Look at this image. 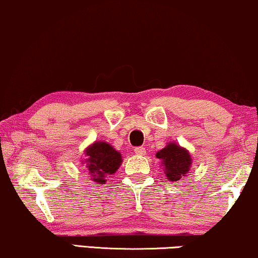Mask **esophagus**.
I'll list each match as a JSON object with an SVG mask.
<instances>
[{"mask_svg": "<svg viewBox=\"0 0 258 258\" xmlns=\"http://www.w3.org/2000/svg\"><path fill=\"white\" fill-rule=\"evenodd\" d=\"M134 152H136V154H138V155H144L145 153H146V150H145V147L139 146V147L134 148Z\"/></svg>", "mask_w": 258, "mask_h": 258, "instance_id": "1", "label": "esophagus"}]
</instances>
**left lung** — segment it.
Listing matches in <instances>:
<instances>
[{"instance_id":"left-lung-1","label":"left lung","mask_w":258,"mask_h":258,"mask_svg":"<svg viewBox=\"0 0 258 258\" xmlns=\"http://www.w3.org/2000/svg\"><path fill=\"white\" fill-rule=\"evenodd\" d=\"M157 158L160 159L165 167V174L169 181H179L189 170L191 164L188 151L176 144H169L159 151Z\"/></svg>"}]
</instances>
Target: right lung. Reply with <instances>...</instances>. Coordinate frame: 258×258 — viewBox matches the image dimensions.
I'll return each mask as SVG.
<instances>
[{"label": "right lung", "instance_id": "add662e5", "mask_svg": "<svg viewBox=\"0 0 258 258\" xmlns=\"http://www.w3.org/2000/svg\"><path fill=\"white\" fill-rule=\"evenodd\" d=\"M86 167L98 183L105 182V177L113 174L121 164L120 153L106 143H94L85 152Z\"/></svg>", "mask_w": 258, "mask_h": 258}]
</instances>
